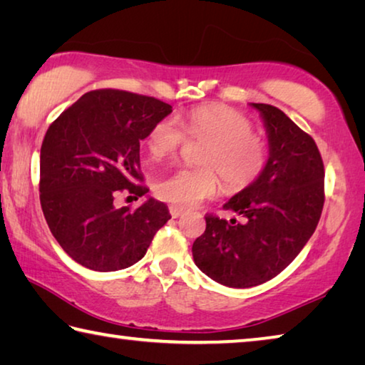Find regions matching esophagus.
<instances>
[{
    "label": "esophagus",
    "instance_id": "34e87169",
    "mask_svg": "<svg viewBox=\"0 0 365 365\" xmlns=\"http://www.w3.org/2000/svg\"><path fill=\"white\" fill-rule=\"evenodd\" d=\"M169 211H170V215H172V217H174V219L180 217V215L183 214V209L178 207V206H170Z\"/></svg>",
    "mask_w": 365,
    "mask_h": 365
}]
</instances>
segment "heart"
<instances>
[{
	"mask_svg": "<svg viewBox=\"0 0 365 365\" xmlns=\"http://www.w3.org/2000/svg\"><path fill=\"white\" fill-rule=\"evenodd\" d=\"M190 141L205 145L197 164L202 168L180 169L159 180L156 195L172 206L191 207L211 197L219 178L228 193L251 187L267 165V143L255 133V123L245 114L222 104L191 109L182 119V128L172 119H160L146 135V150L153 159L172 158Z\"/></svg>",
	"mask_w": 365,
	"mask_h": 365,
	"instance_id": "heart-1",
	"label": "heart"
}]
</instances>
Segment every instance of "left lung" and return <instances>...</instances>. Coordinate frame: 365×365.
Listing matches in <instances>:
<instances>
[{
	"mask_svg": "<svg viewBox=\"0 0 365 365\" xmlns=\"http://www.w3.org/2000/svg\"><path fill=\"white\" fill-rule=\"evenodd\" d=\"M251 106L267 132V165L224 205L245 220L206 214V230L191 248L201 272L232 288L261 285L292 264L316 230L325 201L324 163L311 135L279 108Z\"/></svg>",
	"mask_w": 365,
	"mask_h": 365,
	"instance_id": "obj_1",
	"label": "left lung"
}]
</instances>
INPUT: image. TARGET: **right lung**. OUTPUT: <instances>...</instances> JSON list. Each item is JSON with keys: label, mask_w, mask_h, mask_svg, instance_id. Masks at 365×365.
Segmentation results:
<instances>
[{"label": "right lung", "mask_w": 365, "mask_h": 365, "mask_svg": "<svg viewBox=\"0 0 365 365\" xmlns=\"http://www.w3.org/2000/svg\"><path fill=\"white\" fill-rule=\"evenodd\" d=\"M172 113L168 103L123 90H93L66 109L40 151V202L53 237L86 269L114 272L146 255L170 219L154 197L117 209L119 191L148 190L140 174V141Z\"/></svg>", "instance_id": "add662e5"}]
</instances>
